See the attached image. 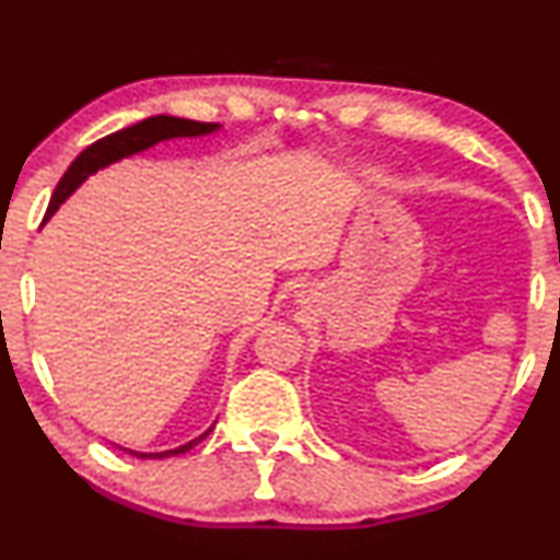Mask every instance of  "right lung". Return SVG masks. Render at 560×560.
<instances>
[{"mask_svg":"<svg viewBox=\"0 0 560 560\" xmlns=\"http://www.w3.org/2000/svg\"><path fill=\"white\" fill-rule=\"evenodd\" d=\"M219 127L221 125H213V122H195V119H182V117H170V114H159V117H148V119H143V122L130 125V127H125V130L106 135V138L96 140L93 145H88L85 151L80 153L75 161H72L70 170L65 172V177L59 179L57 190H54V195H51L44 221L51 219V215L57 213V208L62 206L65 200L70 198V195L75 192L88 177H91V174L104 170V166L117 164V161L135 156V153H143V151H148V148L164 143V140L200 138V135L215 132ZM211 430H213V425L208 428L203 435L187 441L185 446L170 448V451H156V454H143V451H132V448H122V446L119 448L127 451V454L138 456V459H166V456H179V454H185V451H190L192 446H198V443L203 441Z\"/></svg>","mask_w":560,"mask_h":560,"instance_id":"right-lung-1","label":"right lung"}]
</instances>
